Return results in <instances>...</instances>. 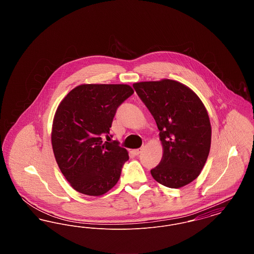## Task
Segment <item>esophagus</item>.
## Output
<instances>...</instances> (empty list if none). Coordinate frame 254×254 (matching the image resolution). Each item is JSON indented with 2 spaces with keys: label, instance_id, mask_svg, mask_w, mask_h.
I'll return each mask as SVG.
<instances>
[{
  "label": "esophagus",
  "instance_id": "34e87169",
  "mask_svg": "<svg viewBox=\"0 0 254 254\" xmlns=\"http://www.w3.org/2000/svg\"><path fill=\"white\" fill-rule=\"evenodd\" d=\"M143 149H144L143 147H141V148H137V149H133V154H135V155H139V154L143 151Z\"/></svg>",
  "mask_w": 254,
  "mask_h": 254
}]
</instances>
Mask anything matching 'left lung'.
<instances>
[{"label":"left lung","instance_id":"8db88e82","mask_svg":"<svg viewBox=\"0 0 254 254\" xmlns=\"http://www.w3.org/2000/svg\"><path fill=\"white\" fill-rule=\"evenodd\" d=\"M133 87L152 114L160 130L163 157L150 173L155 181L179 189L201 173L209 153L211 126L203 102L180 82L134 83Z\"/></svg>","mask_w":254,"mask_h":254}]
</instances>
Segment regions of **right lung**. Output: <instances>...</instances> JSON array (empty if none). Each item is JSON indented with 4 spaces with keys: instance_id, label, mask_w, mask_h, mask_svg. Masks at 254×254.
I'll return each mask as SVG.
<instances>
[{
    "instance_id": "right-lung-1",
    "label": "right lung",
    "mask_w": 254,
    "mask_h": 254,
    "mask_svg": "<svg viewBox=\"0 0 254 254\" xmlns=\"http://www.w3.org/2000/svg\"><path fill=\"white\" fill-rule=\"evenodd\" d=\"M133 93L132 87L124 84H83L61 101L51 144L59 169L76 191L101 196L119 181L128 152L102 137L109 134L118 107Z\"/></svg>"
}]
</instances>
